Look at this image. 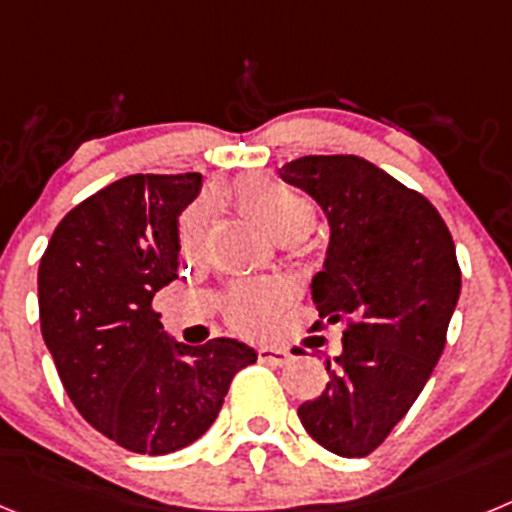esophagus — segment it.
<instances>
[{"label": "esophagus", "instance_id": "1", "mask_svg": "<svg viewBox=\"0 0 512 512\" xmlns=\"http://www.w3.org/2000/svg\"><path fill=\"white\" fill-rule=\"evenodd\" d=\"M259 361H264V364H271V366H284L289 361V351L287 348H271V346H261L259 351Z\"/></svg>", "mask_w": 512, "mask_h": 512}]
</instances>
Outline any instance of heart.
<instances>
[{"label": "heart", "instance_id": "obj_1", "mask_svg": "<svg viewBox=\"0 0 512 512\" xmlns=\"http://www.w3.org/2000/svg\"><path fill=\"white\" fill-rule=\"evenodd\" d=\"M238 205L248 212L277 241H302L315 228V207L305 194L266 179H248L235 189ZM207 210L202 205L189 207L179 220L176 243L182 256H200L207 241ZM225 320L243 336H259L277 320V297L261 287H235L225 295Z\"/></svg>", "mask_w": 512, "mask_h": 512}]
</instances>
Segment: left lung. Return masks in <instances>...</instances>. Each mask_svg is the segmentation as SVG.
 Returning a JSON list of instances; mask_svg holds the SVG:
<instances>
[{
	"mask_svg": "<svg viewBox=\"0 0 512 512\" xmlns=\"http://www.w3.org/2000/svg\"><path fill=\"white\" fill-rule=\"evenodd\" d=\"M279 174L330 223L312 328L346 323L343 351L323 361L325 390L297 415L323 449L361 459L408 415L441 359L461 289L454 241L423 194L366 158L302 156Z\"/></svg>",
	"mask_w": 512,
	"mask_h": 512,
	"instance_id": "left-lung-1",
	"label": "left lung"
}]
</instances>
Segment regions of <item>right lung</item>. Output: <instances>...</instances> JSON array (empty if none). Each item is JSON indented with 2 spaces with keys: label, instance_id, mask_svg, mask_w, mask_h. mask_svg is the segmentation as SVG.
<instances>
[{
  "label": "right lung",
  "instance_id": "right-lung-1",
  "mask_svg": "<svg viewBox=\"0 0 512 512\" xmlns=\"http://www.w3.org/2000/svg\"><path fill=\"white\" fill-rule=\"evenodd\" d=\"M202 176L133 174L63 217L38 269L43 341L92 428L133 454L164 456L215 423L251 346L171 343L153 295L176 279V217Z\"/></svg>",
  "mask_w": 512,
  "mask_h": 512
}]
</instances>
